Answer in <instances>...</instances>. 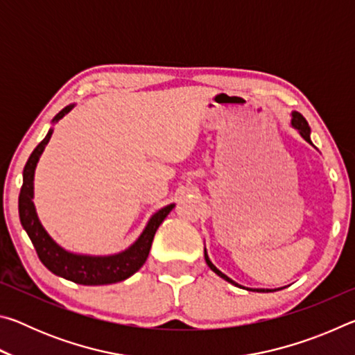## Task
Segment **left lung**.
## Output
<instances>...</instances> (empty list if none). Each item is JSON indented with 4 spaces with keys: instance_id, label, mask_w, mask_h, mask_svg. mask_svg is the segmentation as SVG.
I'll use <instances>...</instances> for the list:
<instances>
[{
    "instance_id": "left-lung-1",
    "label": "left lung",
    "mask_w": 355,
    "mask_h": 355,
    "mask_svg": "<svg viewBox=\"0 0 355 355\" xmlns=\"http://www.w3.org/2000/svg\"><path fill=\"white\" fill-rule=\"evenodd\" d=\"M291 127L293 128H296L297 131H299V135L304 137L305 141H307L309 144H311V139H310V133H311V130H310V127H309V123H307V120L304 119V116L300 112H291ZM311 146H313V144H311ZM205 261H207V264L209 266V269H211L213 272H216L219 275V277H222L224 280H227L228 284H232V285H235V286H239V288H244V290H248V291H258V293H271V291H279V290H282V288H277V290H269V288H245V286H243V285H239V284H236L235 280H232L230 277H228V275H225L224 272H220L218 268L214 266V264L211 263V260H209V257H208V254H207V249H205Z\"/></svg>"
}]
</instances>
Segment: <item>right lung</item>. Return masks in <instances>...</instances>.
<instances>
[{
    "mask_svg": "<svg viewBox=\"0 0 355 355\" xmlns=\"http://www.w3.org/2000/svg\"><path fill=\"white\" fill-rule=\"evenodd\" d=\"M73 106L75 105L65 106L62 111H59L56 114L51 122H59L65 114H69L73 110ZM51 135L53 128L48 130L45 139L34 148V152L29 156L25 169H23V186L19 197L20 222L23 228H25V232L28 233L29 239H31L40 261L44 263L45 268L50 269L53 274L80 285H110L131 277V275L139 271L142 264L146 263L150 248H152L155 233L161 225V222L166 219V216L172 211L173 207H175V203H171V205L158 209V211L148 219L147 225L142 230L139 238H137L128 249L119 252V254L83 255L65 250L55 241V239L48 235L44 225L40 224L33 202L35 166H37L40 155L44 153Z\"/></svg>",
    "mask_w": 355,
    "mask_h": 355,
    "instance_id": "right-lung-1",
    "label": "right lung"
}]
</instances>
